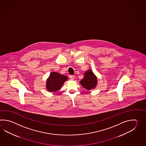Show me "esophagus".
Returning a JSON list of instances; mask_svg holds the SVG:
<instances>
[{
	"instance_id": "esophagus-1",
	"label": "esophagus",
	"mask_w": 146,
	"mask_h": 146,
	"mask_svg": "<svg viewBox=\"0 0 146 146\" xmlns=\"http://www.w3.org/2000/svg\"><path fill=\"white\" fill-rule=\"evenodd\" d=\"M69 78H70L71 80H74V75L70 76H69Z\"/></svg>"
}]
</instances>
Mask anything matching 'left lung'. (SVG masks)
Masks as SVG:
<instances>
[{
	"label": "left lung",
	"instance_id": "8db88e82",
	"mask_svg": "<svg viewBox=\"0 0 146 146\" xmlns=\"http://www.w3.org/2000/svg\"><path fill=\"white\" fill-rule=\"evenodd\" d=\"M80 84L87 90H91L96 87L97 78L91 70H88L85 72L84 79L81 80Z\"/></svg>",
	"mask_w": 146,
	"mask_h": 146
}]
</instances>
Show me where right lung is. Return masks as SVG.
<instances>
[{"mask_svg": "<svg viewBox=\"0 0 146 146\" xmlns=\"http://www.w3.org/2000/svg\"><path fill=\"white\" fill-rule=\"evenodd\" d=\"M68 78L58 72H52L47 80L46 88L50 92H55L59 90Z\"/></svg>", "mask_w": 146, "mask_h": 146, "instance_id": "1", "label": "right lung"}]
</instances>
